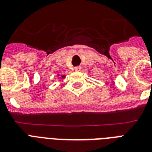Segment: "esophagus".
I'll return each instance as SVG.
<instances>
[{
  "label": "esophagus",
  "instance_id": "esophagus-1",
  "mask_svg": "<svg viewBox=\"0 0 152 152\" xmlns=\"http://www.w3.org/2000/svg\"><path fill=\"white\" fill-rule=\"evenodd\" d=\"M81 69V67L80 66H77V67H75V69H74V70L76 72H79L80 71Z\"/></svg>",
  "mask_w": 152,
  "mask_h": 152
}]
</instances>
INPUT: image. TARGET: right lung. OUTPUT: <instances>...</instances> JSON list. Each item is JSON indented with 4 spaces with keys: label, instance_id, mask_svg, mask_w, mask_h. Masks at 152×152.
<instances>
[{
    "label": "right lung",
    "instance_id": "add662e5",
    "mask_svg": "<svg viewBox=\"0 0 152 152\" xmlns=\"http://www.w3.org/2000/svg\"><path fill=\"white\" fill-rule=\"evenodd\" d=\"M64 76H61V78H64Z\"/></svg>",
    "mask_w": 152,
    "mask_h": 152
}]
</instances>
